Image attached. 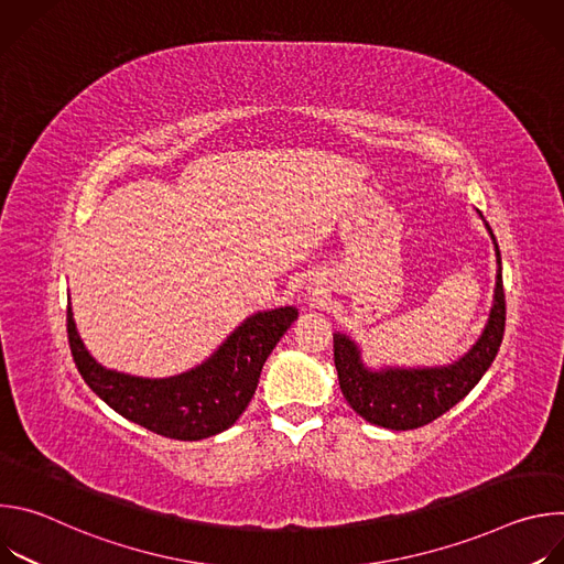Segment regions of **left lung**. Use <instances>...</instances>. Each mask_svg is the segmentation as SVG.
Masks as SVG:
<instances>
[{
  "label": "left lung",
  "instance_id": "left-lung-1",
  "mask_svg": "<svg viewBox=\"0 0 564 564\" xmlns=\"http://www.w3.org/2000/svg\"><path fill=\"white\" fill-rule=\"evenodd\" d=\"M477 214L485 220L481 212ZM485 227L494 240L498 263L494 303L485 330L464 357L446 366L370 368L361 357L359 344L344 333H335V366L341 392L366 422L390 431H411L431 424L462 401L491 368L502 344L507 312L500 248L487 220Z\"/></svg>",
  "mask_w": 564,
  "mask_h": 564
}]
</instances>
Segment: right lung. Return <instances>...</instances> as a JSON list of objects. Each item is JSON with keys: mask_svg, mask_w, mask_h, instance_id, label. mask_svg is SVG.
<instances>
[{"mask_svg": "<svg viewBox=\"0 0 564 564\" xmlns=\"http://www.w3.org/2000/svg\"><path fill=\"white\" fill-rule=\"evenodd\" d=\"M296 316L294 305L254 312L203 364L160 379L118 372L96 361L77 335L70 307L66 328L79 375L118 415L163 437L198 442L227 431L248 409L265 359Z\"/></svg>", "mask_w": 564, "mask_h": 564, "instance_id": "add662e5", "label": "right lung"}]
</instances>
